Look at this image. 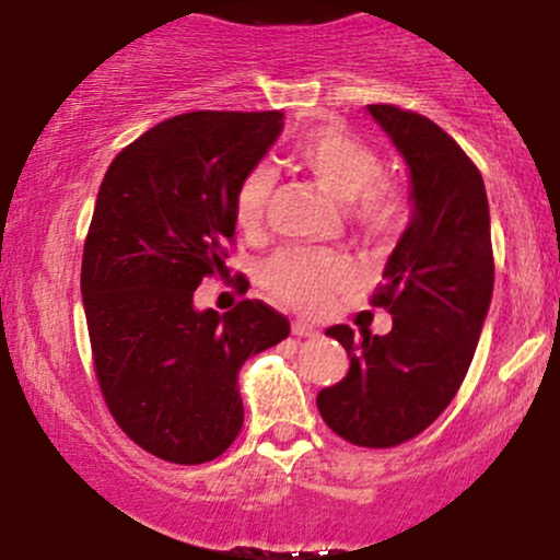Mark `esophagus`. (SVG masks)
<instances>
[{
	"label": "esophagus",
	"instance_id": "34e87169",
	"mask_svg": "<svg viewBox=\"0 0 560 560\" xmlns=\"http://www.w3.org/2000/svg\"><path fill=\"white\" fill-rule=\"evenodd\" d=\"M292 334L294 337H318V329L316 326H311V324H305V320H294L292 324Z\"/></svg>",
	"mask_w": 560,
	"mask_h": 560
}]
</instances>
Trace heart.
<instances>
[{
	"label": "heart",
	"mask_w": 560,
	"mask_h": 560,
	"mask_svg": "<svg viewBox=\"0 0 560 560\" xmlns=\"http://www.w3.org/2000/svg\"><path fill=\"white\" fill-rule=\"evenodd\" d=\"M294 160L320 189L339 205H350V218L363 234H389L400 229L408 205L395 186L384 184L382 158L361 139L320 126L294 150ZM273 189V173L258 165L236 191L234 213L244 231H258ZM347 262L331 253H281L266 266V287L276 300L300 313H318L345 287Z\"/></svg>",
	"instance_id": "b5f03b06"
}]
</instances>
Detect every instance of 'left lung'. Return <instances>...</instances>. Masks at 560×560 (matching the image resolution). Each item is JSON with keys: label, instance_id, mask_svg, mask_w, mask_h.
<instances>
[{"label": "left lung", "instance_id": "1", "mask_svg": "<svg viewBox=\"0 0 560 560\" xmlns=\"http://www.w3.org/2000/svg\"><path fill=\"white\" fill-rule=\"evenodd\" d=\"M365 110L410 178V221L374 294L392 313V331L326 329L350 355V371L316 402L352 445L392 447L447 408L471 365L494 284L490 205L477 165L440 126L392 105Z\"/></svg>", "mask_w": 560, "mask_h": 560}]
</instances>
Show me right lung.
I'll list each match as a JSON object with an SVG mask.
<instances>
[{"instance_id": "right-lung-1", "label": "right lung", "mask_w": 560, "mask_h": 560, "mask_svg": "<svg viewBox=\"0 0 560 560\" xmlns=\"http://www.w3.org/2000/svg\"><path fill=\"white\" fill-rule=\"evenodd\" d=\"M284 128L281 113H184L118 152L83 244L81 294L102 395L118 427L171 464L213 460L240 434V369L289 337L260 300L199 311L226 268L236 191Z\"/></svg>"}]
</instances>
